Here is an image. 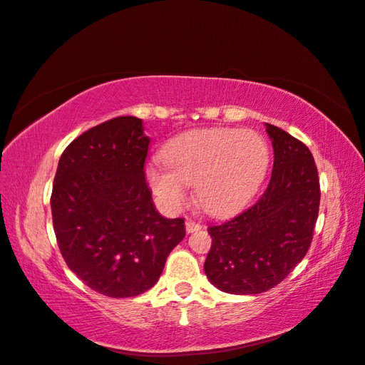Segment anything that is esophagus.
<instances>
[{
  "instance_id": "esophagus-1",
  "label": "esophagus",
  "mask_w": 365,
  "mask_h": 365,
  "mask_svg": "<svg viewBox=\"0 0 365 365\" xmlns=\"http://www.w3.org/2000/svg\"><path fill=\"white\" fill-rule=\"evenodd\" d=\"M200 228H201V225H200V223L190 220V218H187V220H185V231H187V232L198 231Z\"/></svg>"
}]
</instances>
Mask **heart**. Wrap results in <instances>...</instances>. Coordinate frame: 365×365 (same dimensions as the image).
<instances>
[{"mask_svg":"<svg viewBox=\"0 0 365 365\" xmlns=\"http://www.w3.org/2000/svg\"><path fill=\"white\" fill-rule=\"evenodd\" d=\"M267 165L269 147L261 134L210 128L175 137L164 150V162H151L145 175L167 210L181 209L193 184L198 205L207 214L225 215L248 203Z\"/></svg>","mask_w":365,"mask_h":365,"instance_id":"heart-1","label":"heart"}]
</instances>
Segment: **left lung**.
<instances>
[{
	"instance_id": "8db88e82",
	"label": "left lung",
	"mask_w": 365,
	"mask_h": 365,
	"mask_svg": "<svg viewBox=\"0 0 365 365\" xmlns=\"http://www.w3.org/2000/svg\"><path fill=\"white\" fill-rule=\"evenodd\" d=\"M265 126L274 153L265 192L242 214L207 228L212 247L205 272L226 294L255 295L279 284L306 256L319 217L320 182L309 148Z\"/></svg>"
}]
</instances>
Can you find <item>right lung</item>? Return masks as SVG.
I'll use <instances>...</instances> for the list:
<instances>
[{"label": "right lung", "mask_w": 365, "mask_h": 365, "mask_svg": "<svg viewBox=\"0 0 365 365\" xmlns=\"http://www.w3.org/2000/svg\"><path fill=\"white\" fill-rule=\"evenodd\" d=\"M148 145L140 118H112L76 137L54 176L51 214L62 257L106 297L147 292L185 236L184 218H164L153 203L143 170Z\"/></svg>", "instance_id": "add662e5"}]
</instances>
